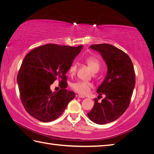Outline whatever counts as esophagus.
I'll list each match as a JSON object with an SVG mask.
<instances>
[{
  "label": "esophagus",
  "mask_w": 154,
  "mask_h": 154,
  "mask_svg": "<svg viewBox=\"0 0 154 154\" xmlns=\"http://www.w3.org/2000/svg\"><path fill=\"white\" fill-rule=\"evenodd\" d=\"M75 96H76V98H85L84 96H82V95H80V94H77L75 95Z\"/></svg>",
  "instance_id": "34e87169"
}]
</instances>
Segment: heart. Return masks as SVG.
I'll return each mask as SVG.
<instances>
[{
    "mask_svg": "<svg viewBox=\"0 0 154 154\" xmlns=\"http://www.w3.org/2000/svg\"><path fill=\"white\" fill-rule=\"evenodd\" d=\"M85 62L87 64L89 68L93 73L98 72L100 67V61L94 57H88L85 60ZM77 70V64L73 63L69 67V71L71 74L75 73ZM71 87L74 91H75L78 93L81 94H87L91 91V88L92 87V85L91 83L86 81H77L71 85Z\"/></svg>",
    "mask_w": 154,
    "mask_h": 154,
    "instance_id": "heart-1",
    "label": "heart"
}]
</instances>
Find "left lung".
Returning a JSON list of instances; mask_svg holds the SVG:
<instances>
[{"mask_svg": "<svg viewBox=\"0 0 154 154\" xmlns=\"http://www.w3.org/2000/svg\"><path fill=\"white\" fill-rule=\"evenodd\" d=\"M90 48L100 53L108 71L98 88L97 93L105 98L94 104L87 116L92 122L104 125L118 119L129 106L135 86V73L133 62L126 53L109 44L93 45Z\"/></svg>", "mask_w": 154, "mask_h": 154, "instance_id": "1", "label": "left lung"}]
</instances>
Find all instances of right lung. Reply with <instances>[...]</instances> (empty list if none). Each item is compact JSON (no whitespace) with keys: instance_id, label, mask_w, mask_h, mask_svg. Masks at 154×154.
<instances>
[{"instance_id":"right-lung-1","label":"right lung","mask_w":154,"mask_h":154,"mask_svg":"<svg viewBox=\"0 0 154 154\" xmlns=\"http://www.w3.org/2000/svg\"><path fill=\"white\" fill-rule=\"evenodd\" d=\"M83 46L72 47L48 44L29 52L21 63L17 82L21 101L27 112L42 122L57 119L73 100L75 92L66 88V73ZM61 81V89L52 93L50 85Z\"/></svg>"}]
</instances>
